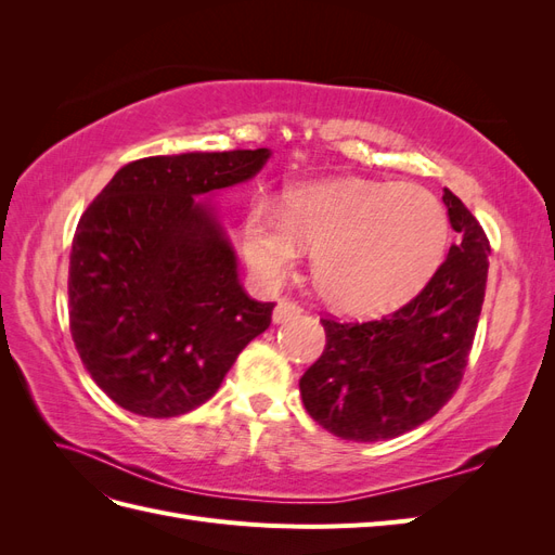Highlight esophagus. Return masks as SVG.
<instances>
[{
  "mask_svg": "<svg viewBox=\"0 0 555 555\" xmlns=\"http://www.w3.org/2000/svg\"><path fill=\"white\" fill-rule=\"evenodd\" d=\"M300 312H304V308H300L298 304H294V300H278V306L273 310V322L275 324H287L292 322V319L300 317Z\"/></svg>",
  "mask_w": 555,
  "mask_h": 555,
  "instance_id": "obj_1",
  "label": "esophagus"
}]
</instances>
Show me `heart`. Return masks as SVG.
Returning <instances> with one entry per match:
<instances>
[{
  "label": "heart",
  "mask_w": 555,
  "mask_h": 555,
  "mask_svg": "<svg viewBox=\"0 0 555 555\" xmlns=\"http://www.w3.org/2000/svg\"><path fill=\"white\" fill-rule=\"evenodd\" d=\"M241 231L247 266L266 287L287 278L308 247L326 304L371 317L405 306L438 273L449 217L418 184L333 178L289 188L282 210L255 198Z\"/></svg>",
  "instance_id": "b5f03b06"
}]
</instances>
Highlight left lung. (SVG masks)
<instances>
[{"label": "left lung", "instance_id": "8db88e82", "mask_svg": "<svg viewBox=\"0 0 555 555\" xmlns=\"http://www.w3.org/2000/svg\"><path fill=\"white\" fill-rule=\"evenodd\" d=\"M442 201L459 243L422 294L375 322L322 319L324 354L298 386L308 414L343 440L379 442L422 426L463 379L491 245L456 194L444 188Z\"/></svg>", "mask_w": 555, "mask_h": 555}]
</instances>
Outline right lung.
<instances>
[{
	"label": "right lung",
	"instance_id": "add662e5",
	"mask_svg": "<svg viewBox=\"0 0 555 555\" xmlns=\"http://www.w3.org/2000/svg\"><path fill=\"white\" fill-rule=\"evenodd\" d=\"M268 157L257 147L137 159L82 212L69 259L72 338L120 408L150 418L192 412L271 326L275 304L245 294L208 204Z\"/></svg>",
	"mask_w": 555,
	"mask_h": 555
}]
</instances>
